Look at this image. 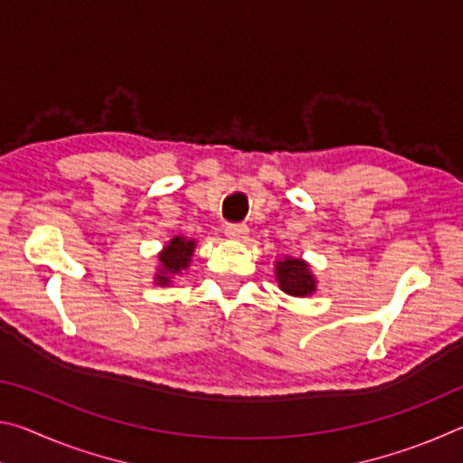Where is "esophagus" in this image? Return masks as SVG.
I'll use <instances>...</instances> for the list:
<instances>
[{"mask_svg": "<svg viewBox=\"0 0 463 463\" xmlns=\"http://www.w3.org/2000/svg\"><path fill=\"white\" fill-rule=\"evenodd\" d=\"M224 234H226V237H229V239L242 241V239H247L249 229H247V224H226Z\"/></svg>", "mask_w": 463, "mask_h": 463, "instance_id": "obj_1", "label": "esophagus"}]
</instances>
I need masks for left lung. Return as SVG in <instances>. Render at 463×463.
I'll return each mask as SVG.
<instances>
[{
  "label": "left lung",
  "instance_id": "1",
  "mask_svg": "<svg viewBox=\"0 0 463 463\" xmlns=\"http://www.w3.org/2000/svg\"><path fill=\"white\" fill-rule=\"evenodd\" d=\"M276 278L279 288L289 296L304 298L315 294L317 289V279L312 276L308 263L296 260V257H284L276 261Z\"/></svg>",
  "mask_w": 463,
  "mask_h": 463
}]
</instances>
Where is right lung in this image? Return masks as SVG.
<instances>
[{
	"label": "right lung",
	"instance_id": "1",
	"mask_svg": "<svg viewBox=\"0 0 463 463\" xmlns=\"http://www.w3.org/2000/svg\"><path fill=\"white\" fill-rule=\"evenodd\" d=\"M195 249V241L194 239H185V237H174L167 247L159 253V271L155 276V284L156 286H169L174 276H179L184 269H187V265L192 261Z\"/></svg>",
	"mask_w": 463,
	"mask_h": 463
}]
</instances>
